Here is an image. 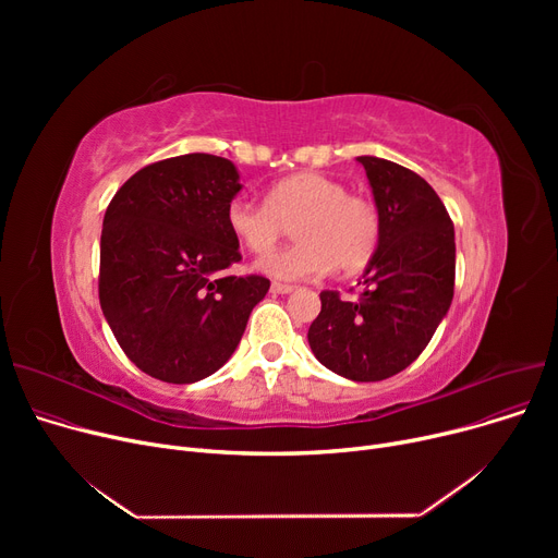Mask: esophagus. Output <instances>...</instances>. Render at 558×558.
<instances>
[{"label": "esophagus", "instance_id": "1", "mask_svg": "<svg viewBox=\"0 0 558 558\" xmlns=\"http://www.w3.org/2000/svg\"><path fill=\"white\" fill-rule=\"evenodd\" d=\"M271 291H274V294H291V291H294V284L274 282V284H271Z\"/></svg>", "mask_w": 558, "mask_h": 558}]
</instances>
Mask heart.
<instances>
[{
    "mask_svg": "<svg viewBox=\"0 0 558 558\" xmlns=\"http://www.w3.org/2000/svg\"><path fill=\"white\" fill-rule=\"evenodd\" d=\"M295 223L300 242L257 259V269L278 280H314L335 267L357 274L375 257L383 238L377 205L318 171H301L271 185L267 201L234 196L226 223L251 253L266 251Z\"/></svg>",
    "mask_w": 558,
    "mask_h": 558,
    "instance_id": "obj_1",
    "label": "heart"
}]
</instances>
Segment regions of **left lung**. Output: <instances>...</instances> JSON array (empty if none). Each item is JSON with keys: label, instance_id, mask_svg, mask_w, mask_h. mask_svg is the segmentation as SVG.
I'll return each instance as SVG.
<instances>
[{"label": "left lung", "instance_id": "left-lung-1", "mask_svg": "<svg viewBox=\"0 0 558 558\" xmlns=\"http://www.w3.org/2000/svg\"><path fill=\"white\" fill-rule=\"evenodd\" d=\"M383 219V238L362 276L357 301L320 291L307 341L326 368L379 383L412 364L454 296V226L418 173L385 158H357Z\"/></svg>", "mask_w": 558, "mask_h": 558}]
</instances>
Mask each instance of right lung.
I'll list each match as a JSON object with an SVG mask.
<instances>
[{"mask_svg":"<svg viewBox=\"0 0 558 558\" xmlns=\"http://www.w3.org/2000/svg\"><path fill=\"white\" fill-rule=\"evenodd\" d=\"M240 190L230 160L187 154L146 165L108 205L99 303L126 357L162 383L219 371L271 287L264 276H223L242 259L226 223Z\"/></svg>","mask_w":558,"mask_h":558,"instance_id":"1","label":"right lung"}]
</instances>
